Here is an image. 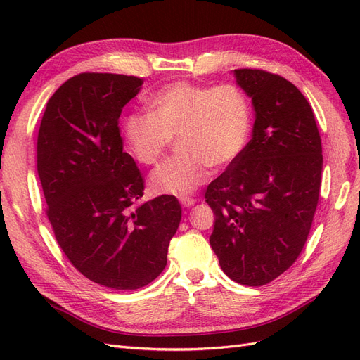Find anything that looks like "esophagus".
<instances>
[{"label": "esophagus", "mask_w": 360, "mask_h": 360, "mask_svg": "<svg viewBox=\"0 0 360 360\" xmlns=\"http://www.w3.org/2000/svg\"><path fill=\"white\" fill-rule=\"evenodd\" d=\"M195 202H197V200H195V198H191V197L180 198V204H181L183 207H192Z\"/></svg>", "instance_id": "esophagus-1"}]
</instances>
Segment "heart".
Wrapping results in <instances>:
<instances>
[{"mask_svg":"<svg viewBox=\"0 0 360 360\" xmlns=\"http://www.w3.org/2000/svg\"><path fill=\"white\" fill-rule=\"evenodd\" d=\"M148 114L124 118L129 153L143 165H155L176 138L174 156L151 172L150 189L159 195L184 197L214 171L226 168L242 155L252 110L248 96L234 84L216 86L177 81L146 99Z\"/></svg>","mask_w":360,"mask_h":360,"instance_id":"1","label":"heart"}]
</instances>
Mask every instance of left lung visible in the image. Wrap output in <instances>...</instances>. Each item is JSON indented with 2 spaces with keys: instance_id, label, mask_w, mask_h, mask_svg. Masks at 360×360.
Segmentation results:
<instances>
[{
  "instance_id": "obj_1",
  "label": "left lung",
  "mask_w": 360,
  "mask_h": 360,
  "mask_svg": "<svg viewBox=\"0 0 360 360\" xmlns=\"http://www.w3.org/2000/svg\"><path fill=\"white\" fill-rule=\"evenodd\" d=\"M252 99V138L205 191L210 245L225 275L259 287L292 266L307 243L321 184V138L296 85L261 69L234 70Z\"/></svg>"
}]
</instances>
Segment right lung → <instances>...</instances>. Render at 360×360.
Returning a JSON list of instances; mask_svg holds the SVG:
<instances>
[{
    "label": "right lung",
    "instance_id": "1",
    "mask_svg": "<svg viewBox=\"0 0 360 360\" xmlns=\"http://www.w3.org/2000/svg\"><path fill=\"white\" fill-rule=\"evenodd\" d=\"M143 79L79 73L48 101L37 136L46 216L64 255L96 284L136 290L167 266L181 207L174 195L139 202L144 179L123 151L118 118Z\"/></svg>",
    "mask_w": 360,
    "mask_h": 360
}]
</instances>
